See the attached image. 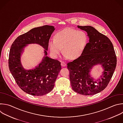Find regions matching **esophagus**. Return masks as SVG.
I'll return each mask as SVG.
<instances>
[{
  "label": "esophagus",
  "mask_w": 123,
  "mask_h": 123,
  "mask_svg": "<svg viewBox=\"0 0 123 123\" xmlns=\"http://www.w3.org/2000/svg\"><path fill=\"white\" fill-rule=\"evenodd\" d=\"M61 66H62V67H64V66H65L66 65V63H65L64 62H61Z\"/></svg>",
  "instance_id": "obj_1"
}]
</instances>
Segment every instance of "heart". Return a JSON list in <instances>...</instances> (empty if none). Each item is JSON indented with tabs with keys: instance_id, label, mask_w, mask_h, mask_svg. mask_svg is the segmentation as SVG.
Segmentation results:
<instances>
[{
	"instance_id": "heart-1",
	"label": "heart",
	"mask_w": 123,
	"mask_h": 123,
	"mask_svg": "<svg viewBox=\"0 0 123 123\" xmlns=\"http://www.w3.org/2000/svg\"><path fill=\"white\" fill-rule=\"evenodd\" d=\"M87 41V36L84 31L68 28L58 32L55 39L51 38L48 45L54 58H57L63 48L65 58L75 59L83 53Z\"/></svg>"
}]
</instances>
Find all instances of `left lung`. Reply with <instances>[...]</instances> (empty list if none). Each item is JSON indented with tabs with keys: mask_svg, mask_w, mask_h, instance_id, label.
<instances>
[{
	"mask_svg": "<svg viewBox=\"0 0 123 123\" xmlns=\"http://www.w3.org/2000/svg\"><path fill=\"white\" fill-rule=\"evenodd\" d=\"M78 27L86 31L89 37L81 55L67 64L69 71V79L72 89L83 95H93L103 90L115 70L117 58L110 39L91 26ZM97 64L102 65L104 71L100 78L95 81L90 72Z\"/></svg>",
	"mask_w": 123,
	"mask_h": 123,
	"instance_id": "8db88e82",
	"label": "left lung"
}]
</instances>
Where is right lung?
<instances>
[{"mask_svg":"<svg viewBox=\"0 0 123 123\" xmlns=\"http://www.w3.org/2000/svg\"><path fill=\"white\" fill-rule=\"evenodd\" d=\"M55 30L54 26L48 25L34 28L18 37L11 46L9 56V69L18 86L28 94L43 96L54 88L61 69L59 61L47 56L49 39ZM32 43L42 46L45 49V55L35 69L26 70L21 65L20 57L23 48Z\"/></svg>","mask_w":123,"mask_h":123,"instance_id":"obj_1","label":"right lung"}]
</instances>
